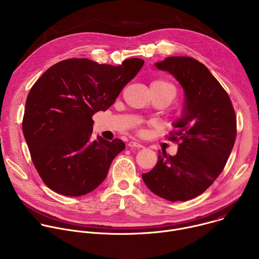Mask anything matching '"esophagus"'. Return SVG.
Wrapping results in <instances>:
<instances>
[{
  "mask_svg": "<svg viewBox=\"0 0 259 259\" xmlns=\"http://www.w3.org/2000/svg\"><path fill=\"white\" fill-rule=\"evenodd\" d=\"M128 146H129V147H137V149H141V147H144L142 143H140V142H138V141H134V140L129 141V142H128Z\"/></svg>",
  "mask_w": 259,
  "mask_h": 259,
  "instance_id": "esophagus-1",
  "label": "esophagus"
}]
</instances>
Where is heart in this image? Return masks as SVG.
Masks as SVG:
<instances>
[{
  "label": "heart",
  "instance_id": "b5f03b06",
  "mask_svg": "<svg viewBox=\"0 0 259 259\" xmlns=\"http://www.w3.org/2000/svg\"><path fill=\"white\" fill-rule=\"evenodd\" d=\"M151 86H155V87H160V88H164V89H168V90H171L175 93V88L173 85H171L170 83L168 82H165L163 80H155L151 83Z\"/></svg>",
  "mask_w": 259,
  "mask_h": 259
}]
</instances>
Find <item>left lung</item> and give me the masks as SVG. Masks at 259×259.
I'll return each mask as SVG.
<instances>
[{"instance_id":"left-lung-1","label":"left lung","mask_w":259,"mask_h":259,"mask_svg":"<svg viewBox=\"0 0 259 259\" xmlns=\"http://www.w3.org/2000/svg\"><path fill=\"white\" fill-rule=\"evenodd\" d=\"M155 66L172 75L184 92L181 115L169 135L180 143L174 156L159 151L157 165L142 179L163 199L188 201L204 193L224 170L237 135L235 110L228 93L198 60L171 56Z\"/></svg>"}]
</instances>
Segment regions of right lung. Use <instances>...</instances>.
I'll use <instances>...</instances> for the list:
<instances>
[{
	"instance_id": "obj_1",
	"label": "right lung",
	"mask_w": 259,
	"mask_h": 259,
	"mask_svg": "<svg viewBox=\"0 0 259 259\" xmlns=\"http://www.w3.org/2000/svg\"><path fill=\"white\" fill-rule=\"evenodd\" d=\"M143 64L140 58L118 66L67 59L52 65L33 84L22 130L32 163L49 189L80 197L102 183L125 143L118 138L92 139V117L114 104Z\"/></svg>"
}]
</instances>
